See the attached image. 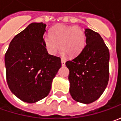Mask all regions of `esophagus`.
I'll list each match as a JSON object with an SVG mask.
<instances>
[{"instance_id": "1", "label": "esophagus", "mask_w": 121, "mask_h": 121, "mask_svg": "<svg viewBox=\"0 0 121 121\" xmlns=\"http://www.w3.org/2000/svg\"><path fill=\"white\" fill-rule=\"evenodd\" d=\"M61 65H62V66H64L65 64V60L64 59H61Z\"/></svg>"}]
</instances>
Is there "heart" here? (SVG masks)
<instances>
[{
  "label": "heart",
  "instance_id": "obj_1",
  "mask_svg": "<svg viewBox=\"0 0 121 121\" xmlns=\"http://www.w3.org/2000/svg\"><path fill=\"white\" fill-rule=\"evenodd\" d=\"M43 44L51 55H56L61 48L63 56L74 57L80 55L85 47V34L77 26L60 24L51 29L50 35L44 36Z\"/></svg>",
  "mask_w": 121,
  "mask_h": 121
}]
</instances>
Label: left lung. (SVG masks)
<instances>
[{
	"label": "left lung",
	"mask_w": 121,
	"mask_h": 121,
	"mask_svg": "<svg viewBox=\"0 0 121 121\" xmlns=\"http://www.w3.org/2000/svg\"><path fill=\"white\" fill-rule=\"evenodd\" d=\"M86 45L80 55L66 61L69 70V93L83 104L96 101L106 89L109 79L108 49L98 33L85 29Z\"/></svg>",
	"instance_id": "obj_1"
}]
</instances>
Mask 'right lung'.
<instances>
[{"label":"right lung","mask_w":121,"mask_h":121,"mask_svg":"<svg viewBox=\"0 0 121 121\" xmlns=\"http://www.w3.org/2000/svg\"><path fill=\"white\" fill-rule=\"evenodd\" d=\"M46 25L32 23L11 41L4 57L7 84L12 93L27 103L48 96L61 66L43 44Z\"/></svg>","instance_id":"right-lung-1"}]
</instances>
